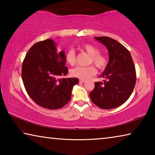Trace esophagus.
<instances>
[{
  "label": "esophagus",
  "instance_id": "34e87169",
  "mask_svg": "<svg viewBox=\"0 0 155 155\" xmlns=\"http://www.w3.org/2000/svg\"><path fill=\"white\" fill-rule=\"evenodd\" d=\"M85 80H82V79H80L79 80V83H85Z\"/></svg>",
  "mask_w": 155,
  "mask_h": 155
}]
</instances>
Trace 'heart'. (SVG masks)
<instances>
[{"instance_id": "obj_1", "label": "heart", "mask_w": 155, "mask_h": 155, "mask_svg": "<svg viewBox=\"0 0 155 155\" xmlns=\"http://www.w3.org/2000/svg\"><path fill=\"white\" fill-rule=\"evenodd\" d=\"M82 48L90 54L89 64H94L100 70L105 69L108 65V59L101 53L100 49L91 44H85ZM65 60L67 64L70 65H74L77 61V57L74 50L70 49L65 52ZM97 70L94 65H90L86 67L77 66L70 70V74L73 77H76L82 80H86L95 75Z\"/></svg>"}]
</instances>
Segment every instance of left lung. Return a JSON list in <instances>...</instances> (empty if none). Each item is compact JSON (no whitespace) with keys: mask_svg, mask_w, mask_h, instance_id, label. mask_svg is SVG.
<instances>
[{"mask_svg":"<svg viewBox=\"0 0 155 155\" xmlns=\"http://www.w3.org/2000/svg\"><path fill=\"white\" fill-rule=\"evenodd\" d=\"M109 51V61L101 77L103 82H96L90 96L96 106L111 109L122 105L129 98L136 83V71L127 48L109 37H95Z\"/></svg>","mask_w":155,"mask_h":155,"instance_id":"8db88e82","label":"left lung"}]
</instances>
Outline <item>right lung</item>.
Here are the masks:
<instances>
[{"mask_svg":"<svg viewBox=\"0 0 155 155\" xmlns=\"http://www.w3.org/2000/svg\"><path fill=\"white\" fill-rule=\"evenodd\" d=\"M64 51L57 52L51 39L31 47L22 65V78L28 95L43 108H62L71 98L77 78H61L67 74Z\"/></svg>","mask_w":155,"mask_h":155,"instance_id":"1","label":"right lung"}]
</instances>
